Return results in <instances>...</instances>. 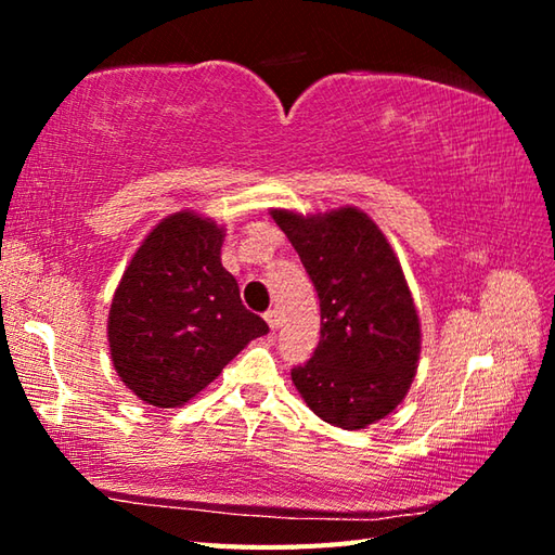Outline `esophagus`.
I'll use <instances>...</instances> for the list:
<instances>
[{
	"label": "esophagus",
	"mask_w": 555,
	"mask_h": 555,
	"mask_svg": "<svg viewBox=\"0 0 555 555\" xmlns=\"http://www.w3.org/2000/svg\"><path fill=\"white\" fill-rule=\"evenodd\" d=\"M264 320H267L269 328H279V310L276 308L274 310H267L264 312Z\"/></svg>",
	"instance_id": "34e87169"
}]
</instances>
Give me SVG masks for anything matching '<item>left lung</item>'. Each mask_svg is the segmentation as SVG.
Segmentation results:
<instances>
[{
    "mask_svg": "<svg viewBox=\"0 0 555 555\" xmlns=\"http://www.w3.org/2000/svg\"><path fill=\"white\" fill-rule=\"evenodd\" d=\"M320 296L322 336L291 372L305 403L340 429H364L393 412L415 379L422 334L403 269L358 207L302 217L271 209Z\"/></svg>",
    "mask_w": 555,
    "mask_h": 555,
    "instance_id": "left-lung-1",
    "label": "left lung"
}]
</instances>
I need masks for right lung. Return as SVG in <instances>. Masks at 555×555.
I'll use <instances>...</instances> for the list:
<instances>
[{
    "mask_svg": "<svg viewBox=\"0 0 555 555\" xmlns=\"http://www.w3.org/2000/svg\"><path fill=\"white\" fill-rule=\"evenodd\" d=\"M223 229L191 209L162 219L114 293L107 336L116 374L155 408H179L269 332L221 267Z\"/></svg>",
    "mask_w": 555,
    "mask_h": 555,
    "instance_id": "1",
    "label": "right lung"
}]
</instances>
